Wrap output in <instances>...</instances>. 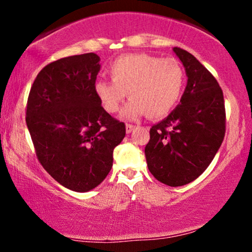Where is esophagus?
Here are the masks:
<instances>
[{
    "label": "esophagus",
    "mask_w": 252,
    "mask_h": 252,
    "mask_svg": "<svg viewBox=\"0 0 252 252\" xmlns=\"http://www.w3.org/2000/svg\"><path fill=\"white\" fill-rule=\"evenodd\" d=\"M134 130H135V126H132V124H126V134H130V132H132Z\"/></svg>",
    "instance_id": "obj_1"
}]
</instances>
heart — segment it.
<instances>
[{
  "mask_svg": "<svg viewBox=\"0 0 252 252\" xmlns=\"http://www.w3.org/2000/svg\"><path fill=\"white\" fill-rule=\"evenodd\" d=\"M109 80H97L94 92L105 111L121 109L126 94L131 99L122 110L124 120L147 115L161 118L172 111L185 86V71L175 59H162L146 53L126 54L108 67Z\"/></svg>",
  "mask_w": 252,
  "mask_h": 252,
  "instance_id": "1",
  "label": "heart"
}]
</instances>
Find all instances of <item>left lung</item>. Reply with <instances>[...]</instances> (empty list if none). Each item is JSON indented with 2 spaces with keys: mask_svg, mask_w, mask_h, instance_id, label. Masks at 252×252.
<instances>
[{
  "mask_svg": "<svg viewBox=\"0 0 252 252\" xmlns=\"http://www.w3.org/2000/svg\"><path fill=\"white\" fill-rule=\"evenodd\" d=\"M187 85L180 103L164 120L152 126L144 149L149 172L172 187L195 180L212 162L225 136V105L216 78L194 56L181 48Z\"/></svg>",
  "mask_w": 252,
  "mask_h": 252,
  "instance_id": "8db88e82",
  "label": "left lung"
}]
</instances>
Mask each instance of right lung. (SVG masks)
<instances>
[{
  "instance_id": "right-lung-1",
  "label": "right lung",
  "mask_w": 252,
  "mask_h": 252,
  "mask_svg": "<svg viewBox=\"0 0 252 252\" xmlns=\"http://www.w3.org/2000/svg\"><path fill=\"white\" fill-rule=\"evenodd\" d=\"M100 58L94 53L48 63L32 85L28 130L40 163L74 192L96 189L111 170L114 149L126 136L94 92Z\"/></svg>"
}]
</instances>
